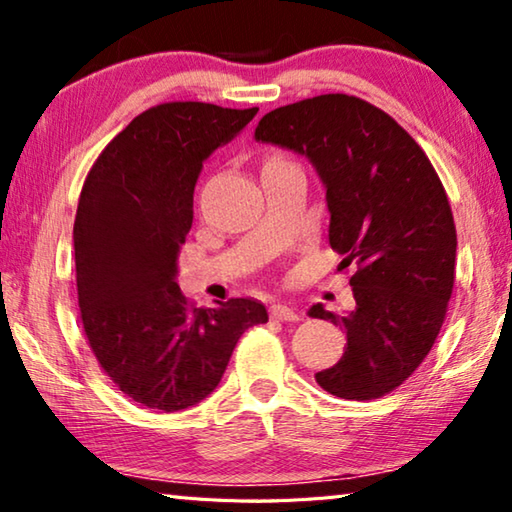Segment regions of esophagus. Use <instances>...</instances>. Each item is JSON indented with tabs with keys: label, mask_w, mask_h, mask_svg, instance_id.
Returning a JSON list of instances; mask_svg holds the SVG:
<instances>
[{
	"label": "esophagus",
	"mask_w": 512,
	"mask_h": 512,
	"mask_svg": "<svg viewBox=\"0 0 512 512\" xmlns=\"http://www.w3.org/2000/svg\"><path fill=\"white\" fill-rule=\"evenodd\" d=\"M271 318L287 320V323H293V320H300V314L291 305H282V302H277V305L271 307Z\"/></svg>",
	"instance_id": "obj_1"
}]
</instances>
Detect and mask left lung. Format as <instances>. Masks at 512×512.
<instances>
[{"label": "left lung", "instance_id": "left-lung-1", "mask_svg": "<svg viewBox=\"0 0 512 512\" xmlns=\"http://www.w3.org/2000/svg\"><path fill=\"white\" fill-rule=\"evenodd\" d=\"M255 140L305 155L325 187L329 246L357 264L354 307L307 314L348 336L341 361L316 372L327 393L377 400L427 357L454 289L456 228L438 173L384 110L348 94H320L259 119Z\"/></svg>", "mask_w": 512, "mask_h": 512}]
</instances>
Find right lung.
I'll use <instances>...</instances> for the list:
<instances>
[{
	"label": "right lung",
	"instance_id": "add662e5",
	"mask_svg": "<svg viewBox=\"0 0 512 512\" xmlns=\"http://www.w3.org/2000/svg\"><path fill=\"white\" fill-rule=\"evenodd\" d=\"M255 115L162 103L137 115L85 178L74 221L83 329L106 375L146 409L173 413L205 400L241 334L268 320L253 298L196 309L176 282L203 162Z\"/></svg>",
	"mask_w": 512,
	"mask_h": 512
}]
</instances>
